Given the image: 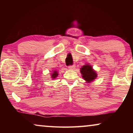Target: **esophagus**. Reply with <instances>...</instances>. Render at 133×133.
Returning a JSON list of instances; mask_svg holds the SVG:
<instances>
[{
	"mask_svg": "<svg viewBox=\"0 0 133 133\" xmlns=\"http://www.w3.org/2000/svg\"><path fill=\"white\" fill-rule=\"evenodd\" d=\"M75 66L74 65H70V66H69L68 68L69 70H74V69H75Z\"/></svg>",
	"mask_w": 133,
	"mask_h": 133,
	"instance_id": "obj_1",
	"label": "esophagus"
}]
</instances>
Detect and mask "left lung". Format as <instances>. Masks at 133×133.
I'll return each mask as SVG.
<instances>
[{
	"mask_svg": "<svg viewBox=\"0 0 133 133\" xmlns=\"http://www.w3.org/2000/svg\"><path fill=\"white\" fill-rule=\"evenodd\" d=\"M81 72L82 74V77L87 83L93 81L97 77V74L95 71L92 69V66L89 64H86L81 68Z\"/></svg>",
	"mask_w": 133,
	"mask_h": 133,
	"instance_id": "left-lung-1",
	"label": "left lung"
}]
</instances>
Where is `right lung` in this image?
I'll list each match as a JSON object with an SVG mask.
<instances>
[{
	"instance_id": "obj_1",
	"label": "right lung",
	"mask_w": 133,
	"mask_h": 133,
	"mask_svg": "<svg viewBox=\"0 0 133 133\" xmlns=\"http://www.w3.org/2000/svg\"><path fill=\"white\" fill-rule=\"evenodd\" d=\"M57 76H58V73L57 71H54L51 74V78H52V79H55Z\"/></svg>"
}]
</instances>
